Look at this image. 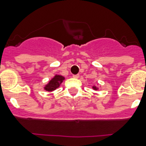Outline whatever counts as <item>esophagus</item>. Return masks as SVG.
Wrapping results in <instances>:
<instances>
[{
	"mask_svg": "<svg viewBox=\"0 0 146 146\" xmlns=\"http://www.w3.org/2000/svg\"><path fill=\"white\" fill-rule=\"evenodd\" d=\"M79 76H79V74H75V75H73V77L75 78V79H78V78H79Z\"/></svg>",
	"mask_w": 146,
	"mask_h": 146,
	"instance_id": "1",
	"label": "esophagus"
}]
</instances>
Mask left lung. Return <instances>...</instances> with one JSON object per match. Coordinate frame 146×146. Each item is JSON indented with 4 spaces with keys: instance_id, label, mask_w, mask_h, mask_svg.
Listing matches in <instances>:
<instances>
[{
    "instance_id": "1",
    "label": "left lung",
    "mask_w": 146,
    "mask_h": 146,
    "mask_svg": "<svg viewBox=\"0 0 146 146\" xmlns=\"http://www.w3.org/2000/svg\"><path fill=\"white\" fill-rule=\"evenodd\" d=\"M93 89H96V87H93Z\"/></svg>"
}]
</instances>
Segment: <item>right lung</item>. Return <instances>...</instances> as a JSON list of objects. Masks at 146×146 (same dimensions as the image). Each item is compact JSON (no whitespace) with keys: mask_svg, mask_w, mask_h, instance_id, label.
Masks as SVG:
<instances>
[{"mask_svg":"<svg viewBox=\"0 0 146 146\" xmlns=\"http://www.w3.org/2000/svg\"><path fill=\"white\" fill-rule=\"evenodd\" d=\"M64 80V77H63L61 76H55L53 78L52 80L49 82L48 84L44 87V89H45L46 91L48 92H51L53 91V90H55L57 88H58V87L60 86V84L63 82V80Z\"/></svg>","mask_w":146,"mask_h":146,"instance_id":"add662e5","label":"right lung"}]
</instances>
